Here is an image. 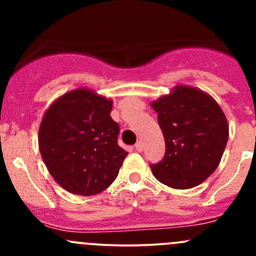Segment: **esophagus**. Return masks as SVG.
I'll return each instance as SVG.
<instances>
[{
  "instance_id": "obj_1",
  "label": "esophagus",
  "mask_w": 256,
  "mask_h": 256,
  "mask_svg": "<svg viewBox=\"0 0 256 256\" xmlns=\"http://www.w3.org/2000/svg\"><path fill=\"white\" fill-rule=\"evenodd\" d=\"M135 150H136V151H138V152L142 151L144 146H142V142H141V141H138V142L135 144Z\"/></svg>"
}]
</instances>
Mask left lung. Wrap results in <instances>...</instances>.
<instances>
[{"label": "left lung", "instance_id": "1", "mask_svg": "<svg viewBox=\"0 0 256 256\" xmlns=\"http://www.w3.org/2000/svg\"><path fill=\"white\" fill-rule=\"evenodd\" d=\"M166 144L161 162L150 164L161 183L176 190L200 184L216 171L229 136L228 121L210 95L178 85L151 104Z\"/></svg>", "mask_w": 256, "mask_h": 256}]
</instances>
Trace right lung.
Masks as SVG:
<instances>
[{"label":"right lung","instance_id":"1","mask_svg":"<svg viewBox=\"0 0 256 256\" xmlns=\"http://www.w3.org/2000/svg\"><path fill=\"white\" fill-rule=\"evenodd\" d=\"M112 102L90 89L56 99L42 118L38 144L43 162L59 186L73 194L92 196L118 177L128 152L110 112Z\"/></svg>","mask_w":256,"mask_h":256}]
</instances>
